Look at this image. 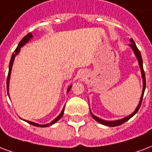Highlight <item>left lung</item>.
Listing matches in <instances>:
<instances>
[{"label": "left lung", "instance_id": "left-lung-1", "mask_svg": "<svg viewBox=\"0 0 152 152\" xmlns=\"http://www.w3.org/2000/svg\"><path fill=\"white\" fill-rule=\"evenodd\" d=\"M130 42L131 44H129V45L131 47V49L134 51V54H135V56L137 58V62H138V64H139V66H140L141 73H142V84H143V86H142V95H141L139 103H138V105H137V107H136V109L134 110V112H133L132 114L129 115H128V116L123 118V119H121V120H115V121H105V120H102V119H100V118L97 117V116L93 114L92 112L90 111V114L92 115V117L94 118L97 122H99V124L106 125V126H109V127H115V126H119V125H121V124H124V122H126L127 121H129L130 118L133 117L134 115L137 113V111L140 108L141 104H142V98H143L144 91H145V89H146V76H145L143 66H142V59L141 53L140 51L138 50V49H137V47L136 46V44H135V42H134V40H133L132 38L130 39Z\"/></svg>", "mask_w": 152, "mask_h": 152}]
</instances>
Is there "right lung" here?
Listing matches in <instances>:
<instances>
[{
  "label": "right lung",
  "instance_id": "1",
  "mask_svg": "<svg viewBox=\"0 0 152 152\" xmlns=\"http://www.w3.org/2000/svg\"><path fill=\"white\" fill-rule=\"evenodd\" d=\"M33 38V35L31 34V32L30 33H28V34L25 36L21 40H20V42L18 43V46L16 48V50H15V52L14 53L12 54L11 56V58H10V65H9V73H8V76H7V84H6V87H7V94H8V96H9V86H10V75H11V70H12V66H13V63H14V61H15V57L18 55L19 52H20V50H21V48L24 45L28 43V41L30 40H31ZM72 88V86H70L68 87V89H67V91L66 92L68 93L70 91V89ZM10 97V96H9ZM64 108H65V106L63 107V110H62V112L60 113L58 116H57L53 121H51L50 124H37V123H34V122H32V121H25L26 122H28V124H32V125H34V126H37V127H48V126H50V125H52V124H55L57 121L60 120L61 118L63 117V113H64ZM24 121V120H23Z\"/></svg>",
  "mask_w": 152,
  "mask_h": 152
}]
</instances>
